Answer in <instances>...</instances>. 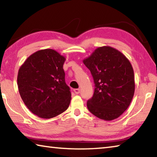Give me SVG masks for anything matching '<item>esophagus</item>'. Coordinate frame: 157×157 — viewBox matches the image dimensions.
Here are the masks:
<instances>
[{
    "label": "esophagus",
    "instance_id": "34e87169",
    "mask_svg": "<svg viewBox=\"0 0 157 157\" xmlns=\"http://www.w3.org/2000/svg\"><path fill=\"white\" fill-rule=\"evenodd\" d=\"M73 91L75 93V94H79V93H80V90H79V89H74Z\"/></svg>",
    "mask_w": 157,
    "mask_h": 157
}]
</instances>
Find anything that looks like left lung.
I'll return each mask as SVG.
<instances>
[{"instance_id": "left-lung-1", "label": "left lung", "mask_w": 157, "mask_h": 157, "mask_svg": "<svg viewBox=\"0 0 157 157\" xmlns=\"http://www.w3.org/2000/svg\"><path fill=\"white\" fill-rule=\"evenodd\" d=\"M94 78L93 97L87 108L98 118L112 121L124 113L134 94V70L123 53L110 46L98 48L83 60Z\"/></svg>"}]
</instances>
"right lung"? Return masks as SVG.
<instances>
[{
    "label": "right lung",
    "mask_w": 157,
    "mask_h": 157,
    "mask_svg": "<svg viewBox=\"0 0 157 157\" xmlns=\"http://www.w3.org/2000/svg\"><path fill=\"white\" fill-rule=\"evenodd\" d=\"M65 57L52 49L31 55L18 70L17 84L21 98L32 113L52 118L67 109L71 93L65 82Z\"/></svg>",
    "instance_id": "right-lung-1"
}]
</instances>
